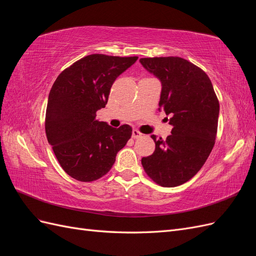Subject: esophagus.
I'll use <instances>...</instances> for the list:
<instances>
[{
    "instance_id": "34e87169",
    "label": "esophagus",
    "mask_w": 256,
    "mask_h": 256,
    "mask_svg": "<svg viewBox=\"0 0 256 256\" xmlns=\"http://www.w3.org/2000/svg\"><path fill=\"white\" fill-rule=\"evenodd\" d=\"M142 136H143V134H142L138 130H136V129H134V130H132V138H141Z\"/></svg>"
}]
</instances>
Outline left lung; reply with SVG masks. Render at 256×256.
I'll return each mask as SVG.
<instances>
[{
	"label": "left lung",
	"instance_id": "left-lung-1",
	"mask_svg": "<svg viewBox=\"0 0 256 256\" xmlns=\"http://www.w3.org/2000/svg\"><path fill=\"white\" fill-rule=\"evenodd\" d=\"M140 63L160 80L159 110L171 115L172 134L166 140L152 136V154L142 158L144 171L162 187L188 182L212 152L218 129L219 102L208 76L178 56L145 58Z\"/></svg>",
	"mask_w": 256,
	"mask_h": 256
}]
</instances>
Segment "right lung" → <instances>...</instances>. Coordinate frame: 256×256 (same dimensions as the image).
Wrapping results in <instances>:
<instances>
[{
    "instance_id": "right-lung-1",
    "label": "right lung",
    "mask_w": 256,
    "mask_h": 256,
    "mask_svg": "<svg viewBox=\"0 0 256 256\" xmlns=\"http://www.w3.org/2000/svg\"><path fill=\"white\" fill-rule=\"evenodd\" d=\"M138 56L90 54L62 72L50 90L46 134L64 171L80 182H94L110 171L132 128H113L96 120L112 84Z\"/></svg>"
}]
</instances>
